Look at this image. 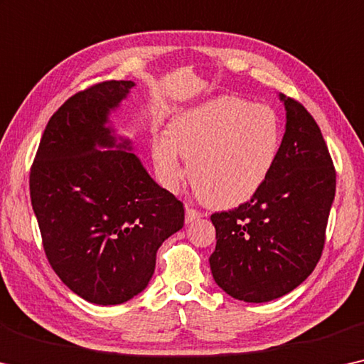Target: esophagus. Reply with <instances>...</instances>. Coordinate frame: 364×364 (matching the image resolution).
<instances>
[{
  "mask_svg": "<svg viewBox=\"0 0 364 364\" xmlns=\"http://www.w3.org/2000/svg\"><path fill=\"white\" fill-rule=\"evenodd\" d=\"M200 216H203L201 211L195 210V208H190V206H186V223H187V225H188V223L195 221V220H198Z\"/></svg>",
  "mask_w": 364,
  "mask_h": 364,
  "instance_id": "1",
  "label": "esophagus"
}]
</instances>
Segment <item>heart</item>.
Masks as SVG:
<instances>
[{
  "label": "heart",
  "instance_id": "obj_1",
  "mask_svg": "<svg viewBox=\"0 0 364 364\" xmlns=\"http://www.w3.org/2000/svg\"><path fill=\"white\" fill-rule=\"evenodd\" d=\"M282 124L275 109L242 97L221 96L177 114L169 133L153 138V161L167 190L181 186L182 158L201 200L232 206L257 193L275 166Z\"/></svg>",
  "mask_w": 364,
  "mask_h": 364
}]
</instances>
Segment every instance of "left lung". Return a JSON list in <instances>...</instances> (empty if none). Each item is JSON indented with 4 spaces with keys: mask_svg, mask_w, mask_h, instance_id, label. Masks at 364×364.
Masks as SVG:
<instances>
[{
    "mask_svg": "<svg viewBox=\"0 0 364 364\" xmlns=\"http://www.w3.org/2000/svg\"><path fill=\"white\" fill-rule=\"evenodd\" d=\"M279 100L287 130L270 176L249 201L211 215V273L223 291L245 303L282 298L311 275L335 197L337 174L321 128L298 100Z\"/></svg>",
    "mask_w": 364,
    "mask_h": 364,
    "instance_id": "obj_1",
    "label": "left lung"
}]
</instances>
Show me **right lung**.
<instances>
[{"label": "right lung", "instance_id": "add662e5", "mask_svg": "<svg viewBox=\"0 0 364 364\" xmlns=\"http://www.w3.org/2000/svg\"><path fill=\"white\" fill-rule=\"evenodd\" d=\"M133 81L76 92L48 120L31 167V201L50 265L73 293L122 304L148 287L156 252L183 226V205L114 135L110 110Z\"/></svg>", "mask_w": 364, "mask_h": 364}]
</instances>
